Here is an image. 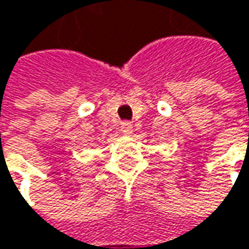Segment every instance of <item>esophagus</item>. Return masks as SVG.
Listing matches in <instances>:
<instances>
[{
    "label": "esophagus",
    "instance_id": "34e87169",
    "mask_svg": "<svg viewBox=\"0 0 249 249\" xmlns=\"http://www.w3.org/2000/svg\"><path fill=\"white\" fill-rule=\"evenodd\" d=\"M120 132L123 134H132L133 133V126H132L129 122H124V123H122V126H120Z\"/></svg>",
    "mask_w": 249,
    "mask_h": 249
}]
</instances>
